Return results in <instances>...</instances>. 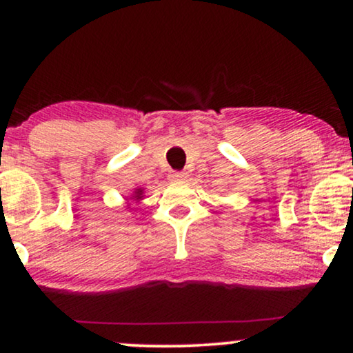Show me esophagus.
<instances>
[{"instance_id": "obj_1", "label": "esophagus", "mask_w": 353, "mask_h": 353, "mask_svg": "<svg viewBox=\"0 0 353 353\" xmlns=\"http://www.w3.org/2000/svg\"><path fill=\"white\" fill-rule=\"evenodd\" d=\"M186 178V173L183 172H172L170 175H168V180L170 181H183Z\"/></svg>"}]
</instances>
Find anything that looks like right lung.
I'll list each match as a JSON object with an SVG mask.
<instances>
[{"instance_id":"obj_1","label":"right lung","mask_w":353,"mask_h":353,"mask_svg":"<svg viewBox=\"0 0 353 353\" xmlns=\"http://www.w3.org/2000/svg\"><path fill=\"white\" fill-rule=\"evenodd\" d=\"M143 197V190L141 188H138V190H134V194L132 196V199H134V201H139Z\"/></svg>"}]
</instances>
